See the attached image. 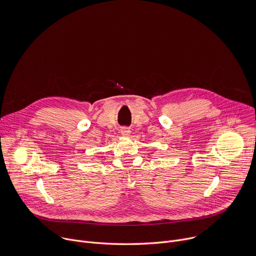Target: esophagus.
I'll return each instance as SVG.
<instances>
[{"mask_svg": "<svg viewBox=\"0 0 256 256\" xmlns=\"http://www.w3.org/2000/svg\"><path fill=\"white\" fill-rule=\"evenodd\" d=\"M120 132H122V136H130V130L128 128H126V126H124V128H122V130H120Z\"/></svg>", "mask_w": 256, "mask_h": 256, "instance_id": "esophagus-1", "label": "esophagus"}]
</instances>
